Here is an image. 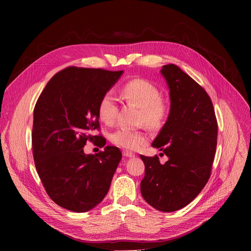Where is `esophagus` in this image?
<instances>
[{
	"instance_id": "obj_1",
	"label": "esophagus",
	"mask_w": 251,
	"mask_h": 251,
	"mask_svg": "<svg viewBox=\"0 0 251 251\" xmlns=\"http://www.w3.org/2000/svg\"><path fill=\"white\" fill-rule=\"evenodd\" d=\"M122 154H123V156L126 157V158H133V157H135V155H134L132 152L127 151V150H124V151L122 152Z\"/></svg>"
}]
</instances>
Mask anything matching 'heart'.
Wrapping results in <instances>:
<instances>
[{
    "label": "heart",
    "instance_id": "heart-1",
    "mask_svg": "<svg viewBox=\"0 0 251 251\" xmlns=\"http://www.w3.org/2000/svg\"><path fill=\"white\" fill-rule=\"evenodd\" d=\"M121 96L126 103L140 108L139 123L148 128L160 129L170 111L169 102L161 97L159 88L152 82L145 79H132L124 84ZM118 111L117 100L111 91L104 93L97 106L98 117L106 124L115 121ZM110 141L114 145L128 150H136L146 144L147 135L138 130L119 128L110 136Z\"/></svg>",
    "mask_w": 251,
    "mask_h": 251
}]
</instances>
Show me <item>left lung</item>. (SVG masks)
Returning <instances> with one entry per match:
<instances>
[{"label": "left lung", "mask_w": 251, "mask_h": 251, "mask_svg": "<svg viewBox=\"0 0 251 251\" xmlns=\"http://www.w3.org/2000/svg\"><path fill=\"white\" fill-rule=\"evenodd\" d=\"M161 75L170 89L168 119L152 146L168 157L141 159L145 176L141 194L154 208L171 212L189 204L204 188L216 155L218 122L205 90L175 64L164 65Z\"/></svg>", "instance_id": "8db88e82"}]
</instances>
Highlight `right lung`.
I'll return each mask as SVG.
<instances>
[{
	"instance_id": "add662e5",
	"label": "right lung",
	"mask_w": 251,
	"mask_h": 251,
	"mask_svg": "<svg viewBox=\"0 0 251 251\" xmlns=\"http://www.w3.org/2000/svg\"><path fill=\"white\" fill-rule=\"evenodd\" d=\"M123 70L69 66L54 75L33 110L32 154L37 172L50 198L59 206L85 212L102 201L122 159L117 147L86 155L87 140L102 147L97 106L101 96Z\"/></svg>"
}]
</instances>
